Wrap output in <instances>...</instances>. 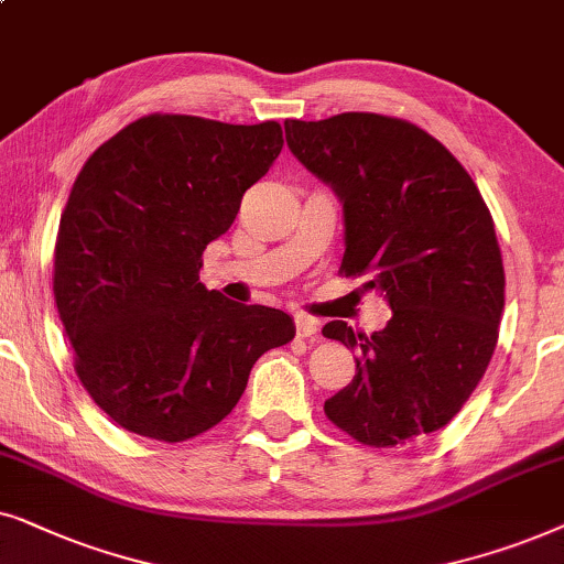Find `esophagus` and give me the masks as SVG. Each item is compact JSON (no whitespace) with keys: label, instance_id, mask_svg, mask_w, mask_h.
Instances as JSON below:
<instances>
[{"label":"esophagus","instance_id":"esophagus-1","mask_svg":"<svg viewBox=\"0 0 564 564\" xmlns=\"http://www.w3.org/2000/svg\"><path fill=\"white\" fill-rule=\"evenodd\" d=\"M319 333V319L310 317V314H296V335L299 337H314Z\"/></svg>","mask_w":564,"mask_h":564}]
</instances>
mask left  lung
<instances>
[{
    "label": "left lung",
    "instance_id": "obj_1",
    "mask_svg": "<svg viewBox=\"0 0 564 564\" xmlns=\"http://www.w3.org/2000/svg\"><path fill=\"white\" fill-rule=\"evenodd\" d=\"M286 144L343 204L340 273L369 275L392 306L379 333L322 327L358 350L356 377L325 402L364 446L392 448L441 431L485 377L506 273L492 216L456 156L408 120L340 112L286 120Z\"/></svg>",
    "mask_w": 564,
    "mask_h": 564
}]
</instances>
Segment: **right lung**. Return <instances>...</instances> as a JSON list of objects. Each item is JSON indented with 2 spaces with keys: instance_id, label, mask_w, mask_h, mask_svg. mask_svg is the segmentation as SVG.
Segmentation results:
<instances>
[{
  "instance_id": "add662e5",
  "label": "right lung",
  "mask_w": 564,
  "mask_h": 564,
  "mask_svg": "<svg viewBox=\"0 0 564 564\" xmlns=\"http://www.w3.org/2000/svg\"><path fill=\"white\" fill-rule=\"evenodd\" d=\"M283 149L281 123L144 116L74 180L56 237L54 296L97 408L147 438L221 423L262 352L294 340L286 312L200 283L206 245Z\"/></svg>"
}]
</instances>
